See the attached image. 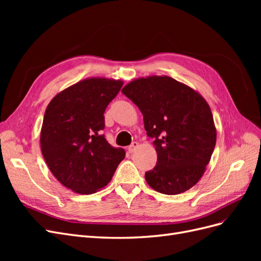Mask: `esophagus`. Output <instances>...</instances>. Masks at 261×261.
I'll use <instances>...</instances> for the list:
<instances>
[{"label":"esophagus","instance_id":"obj_1","mask_svg":"<svg viewBox=\"0 0 261 261\" xmlns=\"http://www.w3.org/2000/svg\"><path fill=\"white\" fill-rule=\"evenodd\" d=\"M139 146V144L137 143V141H133L132 143V145L128 147V151L132 153V152H134L136 150V148Z\"/></svg>","mask_w":261,"mask_h":261}]
</instances>
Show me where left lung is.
<instances>
[{"label": "left lung", "instance_id": "obj_1", "mask_svg": "<svg viewBox=\"0 0 261 261\" xmlns=\"http://www.w3.org/2000/svg\"><path fill=\"white\" fill-rule=\"evenodd\" d=\"M144 115L156 165L145 178L165 195L184 193L206 171L217 141L211 109L202 96L169 76L134 80L122 89Z\"/></svg>", "mask_w": 261, "mask_h": 261}]
</instances>
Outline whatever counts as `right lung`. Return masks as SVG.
<instances>
[{
    "instance_id": "right-lung-1",
    "label": "right lung",
    "mask_w": 261,
    "mask_h": 261,
    "mask_svg": "<svg viewBox=\"0 0 261 261\" xmlns=\"http://www.w3.org/2000/svg\"><path fill=\"white\" fill-rule=\"evenodd\" d=\"M123 82L92 77L62 90L46 107L40 133L44 160L61 184L77 194L103 188L125 158L101 132L105 111Z\"/></svg>"
}]
</instances>
